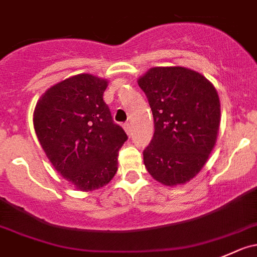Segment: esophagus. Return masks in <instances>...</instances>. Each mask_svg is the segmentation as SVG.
<instances>
[{
  "instance_id": "esophagus-1",
  "label": "esophagus",
  "mask_w": 257,
  "mask_h": 257,
  "mask_svg": "<svg viewBox=\"0 0 257 257\" xmlns=\"http://www.w3.org/2000/svg\"><path fill=\"white\" fill-rule=\"evenodd\" d=\"M124 129H125L126 133H128L129 136H131V133H132V125H131V123H128V121H126V123H124Z\"/></svg>"
}]
</instances>
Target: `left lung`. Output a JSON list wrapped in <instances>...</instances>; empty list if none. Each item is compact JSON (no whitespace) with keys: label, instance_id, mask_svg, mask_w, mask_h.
<instances>
[{"label":"left lung","instance_id":"obj_1","mask_svg":"<svg viewBox=\"0 0 257 257\" xmlns=\"http://www.w3.org/2000/svg\"><path fill=\"white\" fill-rule=\"evenodd\" d=\"M154 120V134L143 151L147 171L166 186L191 181L215 147L220 99L203 75L182 66L152 68L138 80Z\"/></svg>","mask_w":257,"mask_h":257}]
</instances>
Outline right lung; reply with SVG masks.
Wrapping results in <instances>:
<instances>
[{
  "label": "right lung",
  "instance_id": "obj_1",
  "mask_svg": "<svg viewBox=\"0 0 257 257\" xmlns=\"http://www.w3.org/2000/svg\"><path fill=\"white\" fill-rule=\"evenodd\" d=\"M108 81L90 74L51 86L37 101L34 128L54 168L80 191H94L118 171L128 139L103 100Z\"/></svg>",
  "mask_w": 257,
  "mask_h": 257
}]
</instances>
